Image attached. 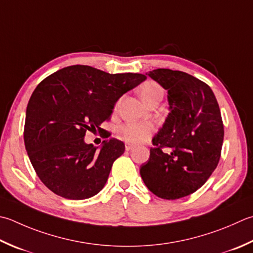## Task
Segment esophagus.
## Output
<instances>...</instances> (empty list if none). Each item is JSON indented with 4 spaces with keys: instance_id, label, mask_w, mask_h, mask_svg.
Masks as SVG:
<instances>
[{
    "instance_id": "obj_1",
    "label": "esophagus",
    "mask_w": 253,
    "mask_h": 253,
    "mask_svg": "<svg viewBox=\"0 0 253 253\" xmlns=\"http://www.w3.org/2000/svg\"><path fill=\"white\" fill-rule=\"evenodd\" d=\"M125 148H126V150H127V151H130V150L132 149V146H131V145H129V143H126Z\"/></svg>"
}]
</instances>
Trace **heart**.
<instances>
[{
    "label": "heart",
    "instance_id": "heart-1",
    "mask_svg": "<svg viewBox=\"0 0 253 253\" xmlns=\"http://www.w3.org/2000/svg\"><path fill=\"white\" fill-rule=\"evenodd\" d=\"M140 96L148 105L156 101H161L162 88L156 82L148 81L143 83L140 90ZM155 126L150 122H128L117 130V136L131 146L141 145L151 137Z\"/></svg>",
    "mask_w": 253,
    "mask_h": 253
}]
</instances>
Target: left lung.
<instances>
[{
	"label": "left lung",
	"instance_id": "8db88e82",
	"mask_svg": "<svg viewBox=\"0 0 253 253\" xmlns=\"http://www.w3.org/2000/svg\"><path fill=\"white\" fill-rule=\"evenodd\" d=\"M148 76L168 91L169 114L152 138L140 175L160 199H181L199 190L218 165L224 140L220 110L211 88L189 73L156 69Z\"/></svg>",
	"mask_w": 253,
	"mask_h": 253
}]
</instances>
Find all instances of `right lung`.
Segmentation results:
<instances>
[{"instance_id": "right-lung-1", "label": "right lung", "mask_w": 253, "mask_h": 253, "mask_svg": "<svg viewBox=\"0 0 253 253\" xmlns=\"http://www.w3.org/2000/svg\"><path fill=\"white\" fill-rule=\"evenodd\" d=\"M146 79L140 73L111 74L77 64L38 84L27 105L24 141L35 171L49 190L79 201L103 189L125 145L111 138L98 149L85 143L84 136L86 130L101 132V124L111 117L118 98Z\"/></svg>"}]
</instances>
